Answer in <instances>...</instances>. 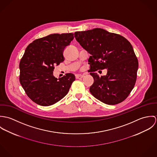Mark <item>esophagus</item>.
Here are the masks:
<instances>
[{"mask_svg": "<svg viewBox=\"0 0 157 157\" xmlns=\"http://www.w3.org/2000/svg\"><path fill=\"white\" fill-rule=\"evenodd\" d=\"M83 77H84V75H80V74L76 75V78H82Z\"/></svg>", "mask_w": 157, "mask_h": 157, "instance_id": "obj_1", "label": "esophagus"}]
</instances>
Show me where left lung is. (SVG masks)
I'll return each mask as SVG.
<instances>
[{
  "mask_svg": "<svg viewBox=\"0 0 157 157\" xmlns=\"http://www.w3.org/2000/svg\"><path fill=\"white\" fill-rule=\"evenodd\" d=\"M76 40L90 54L88 63L94 83L90 92L97 99L110 105L124 101L134 87L138 59L131 43L124 37L101 28L77 31ZM107 68L106 76L94 71Z\"/></svg>",
  "mask_w": 157,
  "mask_h": 157,
  "instance_id": "8db88e82",
  "label": "left lung"
}]
</instances>
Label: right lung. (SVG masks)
Segmentation results:
<instances>
[{
	"label": "right lung",
	"mask_w": 157,
	"mask_h": 157,
	"mask_svg": "<svg viewBox=\"0 0 157 157\" xmlns=\"http://www.w3.org/2000/svg\"><path fill=\"white\" fill-rule=\"evenodd\" d=\"M73 39V33L50 34L34 40L26 48L19 63V80L26 95L36 103L50 106L67 94L75 75L67 73L57 79L53 71L64 61L63 51Z\"/></svg>",
	"instance_id": "1"
}]
</instances>
